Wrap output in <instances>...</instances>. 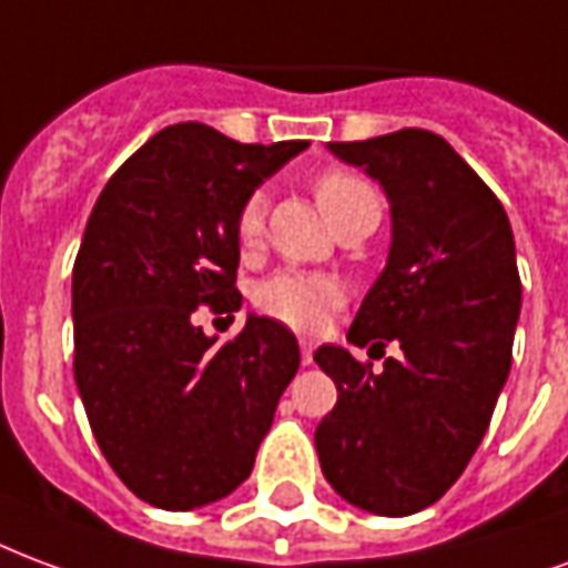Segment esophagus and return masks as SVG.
Returning <instances> with one entry per match:
<instances>
[{
	"label": "esophagus",
	"mask_w": 568,
	"mask_h": 568,
	"mask_svg": "<svg viewBox=\"0 0 568 568\" xmlns=\"http://www.w3.org/2000/svg\"><path fill=\"white\" fill-rule=\"evenodd\" d=\"M300 347H302V366H312V363H314V342H305V338H302Z\"/></svg>",
	"instance_id": "34e87169"
}]
</instances>
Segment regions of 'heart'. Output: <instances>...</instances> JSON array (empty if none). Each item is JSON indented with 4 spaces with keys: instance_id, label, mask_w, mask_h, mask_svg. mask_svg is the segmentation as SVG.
Masks as SVG:
<instances>
[{
    "instance_id": "obj_1",
    "label": "heart",
    "mask_w": 568,
    "mask_h": 568,
    "mask_svg": "<svg viewBox=\"0 0 568 568\" xmlns=\"http://www.w3.org/2000/svg\"><path fill=\"white\" fill-rule=\"evenodd\" d=\"M314 199L326 214V221L335 223L345 211L357 209L366 199H378L375 190L347 169H326L314 178ZM266 226V199L254 193L244 199L242 211L235 217V239L242 251H254L263 239ZM254 305L260 312L290 326V329H317L333 308L342 305V284L326 275L296 272L284 268L268 275L254 287Z\"/></svg>"
}]
</instances>
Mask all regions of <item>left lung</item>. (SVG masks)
<instances>
[{
    "label": "left lung",
    "instance_id": "1",
    "mask_svg": "<svg viewBox=\"0 0 568 568\" xmlns=\"http://www.w3.org/2000/svg\"><path fill=\"white\" fill-rule=\"evenodd\" d=\"M390 199L387 266L347 338L399 345L384 369L345 347H317L338 403L314 445L342 499L384 517L415 515L445 496L490 426L511 369L520 317L515 235L503 202L442 135L399 130L329 142Z\"/></svg>",
    "mask_w": 568,
    "mask_h": 568
}]
</instances>
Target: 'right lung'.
Masks as SVG:
<instances>
[{
	"mask_svg": "<svg viewBox=\"0 0 568 568\" xmlns=\"http://www.w3.org/2000/svg\"><path fill=\"white\" fill-rule=\"evenodd\" d=\"M305 148L165 126L109 178L87 221L72 268L74 384L109 466L156 508L233 494L300 369L278 321L251 314L214 345L196 308L239 312L235 217Z\"/></svg>",
	"mask_w": 568,
	"mask_h": 568,
	"instance_id": "1",
	"label": "right lung"
}]
</instances>
